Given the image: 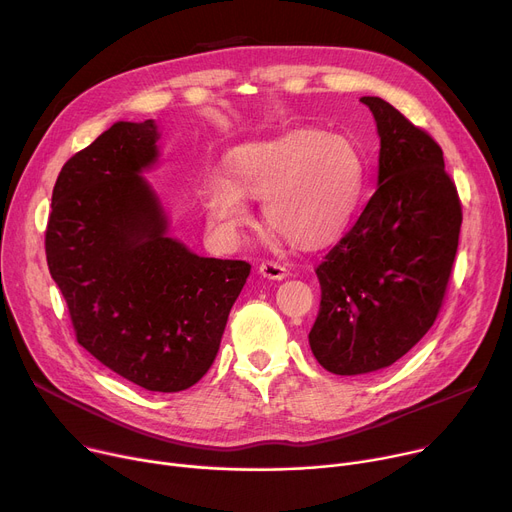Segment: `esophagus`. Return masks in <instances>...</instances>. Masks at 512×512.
Instances as JSON below:
<instances>
[{"label":"esophagus","mask_w":512,"mask_h":512,"mask_svg":"<svg viewBox=\"0 0 512 512\" xmlns=\"http://www.w3.org/2000/svg\"><path fill=\"white\" fill-rule=\"evenodd\" d=\"M259 274L263 278H270V280H284L288 276V270L282 263L276 261H261L259 263Z\"/></svg>","instance_id":"1"}]
</instances>
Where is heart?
<instances>
[{"mask_svg": "<svg viewBox=\"0 0 512 512\" xmlns=\"http://www.w3.org/2000/svg\"><path fill=\"white\" fill-rule=\"evenodd\" d=\"M226 175L203 184V209L211 236L236 247L251 226L249 199H263L265 224L292 245L317 249L351 222L363 188V161L355 145L315 128L234 149Z\"/></svg>", "mask_w": 512, "mask_h": 512, "instance_id": "1", "label": "heart"}]
</instances>
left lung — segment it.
<instances>
[{
  "label": "left lung",
  "mask_w": 512,
  "mask_h": 512,
  "mask_svg": "<svg viewBox=\"0 0 512 512\" xmlns=\"http://www.w3.org/2000/svg\"><path fill=\"white\" fill-rule=\"evenodd\" d=\"M380 132V176L355 226L317 265L309 332L317 363L359 375L396 363L434 326L463 222L440 145L380 97H361Z\"/></svg>",
  "instance_id": "obj_1"
}]
</instances>
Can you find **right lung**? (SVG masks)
<instances>
[{
	"label": "right lung",
	"instance_id": "1",
	"mask_svg": "<svg viewBox=\"0 0 512 512\" xmlns=\"http://www.w3.org/2000/svg\"><path fill=\"white\" fill-rule=\"evenodd\" d=\"M157 139L153 120L116 122L66 161L45 255L76 342L132 384L180 392L213 365L251 265L199 257L166 234L164 209L141 178Z\"/></svg>",
	"mask_w": 512,
	"mask_h": 512
}]
</instances>
